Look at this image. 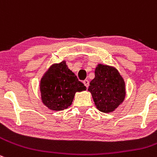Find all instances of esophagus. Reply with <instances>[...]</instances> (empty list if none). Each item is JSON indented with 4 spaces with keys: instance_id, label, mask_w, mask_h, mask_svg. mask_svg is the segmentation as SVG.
Returning a JSON list of instances; mask_svg holds the SVG:
<instances>
[{
    "instance_id": "esophagus-1",
    "label": "esophagus",
    "mask_w": 157,
    "mask_h": 157,
    "mask_svg": "<svg viewBox=\"0 0 157 157\" xmlns=\"http://www.w3.org/2000/svg\"><path fill=\"white\" fill-rule=\"evenodd\" d=\"M83 84H84V85L86 86V87H88V86H89V81L87 80H84L83 81Z\"/></svg>"
}]
</instances>
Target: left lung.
Listing matches in <instances>:
<instances>
[{
    "instance_id": "left-lung-1",
    "label": "left lung",
    "mask_w": 157,
    "mask_h": 157,
    "mask_svg": "<svg viewBox=\"0 0 157 157\" xmlns=\"http://www.w3.org/2000/svg\"><path fill=\"white\" fill-rule=\"evenodd\" d=\"M94 74L87 90L95 106L104 113L114 112L125 100V80L115 67L109 65L98 64Z\"/></svg>"
}]
</instances>
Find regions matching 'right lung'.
Segmentation results:
<instances>
[{
    "label": "right lung",
    "instance_id": "1",
    "mask_svg": "<svg viewBox=\"0 0 157 157\" xmlns=\"http://www.w3.org/2000/svg\"><path fill=\"white\" fill-rule=\"evenodd\" d=\"M39 89L45 106L52 111H63L72 105L76 92L85 90L86 87L63 60L50 66L41 79Z\"/></svg>",
    "mask_w": 157,
    "mask_h": 157
}]
</instances>
